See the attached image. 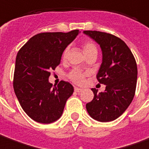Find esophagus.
Here are the masks:
<instances>
[{
	"instance_id": "1",
	"label": "esophagus",
	"mask_w": 149,
	"mask_h": 149,
	"mask_svg": "<svg viewBox=\"0 0 149 149\" xmlns=\"http://www.w3.org/2000/svg\"><path fill=\"white\" fill-rule=\"evenodd\" d=\"M74 91L76 92H81L83 91V89L82 88H77V87H74Z\"/></svg>"
}]
</instances>
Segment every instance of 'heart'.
<instances>
[{
    "instance_id": "b5f03b06",
    "label": "heart",
    "mask_w": 149,
    "mask_h": 149,
    "mask_svg": "<svg viewBox=\"0 0 149 149\" xmlns=\"http://www.w3.org/2000/svg\"><path fill=\"white\" fill-rule=\"evenodd\" d=\"M82 48H83V51H84V53L86 57L88 56V55H91V54H96L97 55V53H98L97 47H96V44L92 40H84L82 43ZM68 48H66L64 50V52L62 53V58L63 59L66 58L67 54H68ZM88 74V72H84L79 69L74 68L69 72L67 77H68L69 79L71 82H73L74 84H82L84 83V81L85 77L87 76Z\"/></svg>"
}]
</instances>
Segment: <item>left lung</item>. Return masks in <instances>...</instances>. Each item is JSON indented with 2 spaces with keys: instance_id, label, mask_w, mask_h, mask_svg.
Returning a JSON list of instances; mask_svg holds the SVG:
<instances>
[{
  "instance_id": "left-lung-1",
  "label": "left lung",
  "mask_w": 149,
  "mask_h": 149,
  "mask_svg": "<svg viewBox=\"0 0 149 149\" xmlns=\"http://www.w3.org/2000/svg\"><path fill=\"white\" fill-rule=\"evenodd\" d=\"M100 45L102 63L96 79L104 84V92L94 93L93 100L86 104L92 118L102 123L111 122L122 115L134 98L137 83V65L126 43L112 34L97 31H84Z\"/></svg>"
}]
</instances>
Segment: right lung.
Masks as SVG:
<instances>
[{
	"label": "right lung",
	"mask_w": 149,
	"mask_h": 149,
	"mask_svg": "<svg viewBox=\"0 0 149 149\" xmlns=\"http://www.w3.org/2000/svg\"><path fill=\"white\" fill-rule=\"evenodd\" d=\"M79 31L39 33L31 38L17 54L14 92L22 109L37 123L47 124L57 121L73 94L74 88L70 83L61 80L53 88L49 78L51 70L60 65L63 51Z\"/></svg>",
	"instance_id": "obj_1"
}]
</instances>
